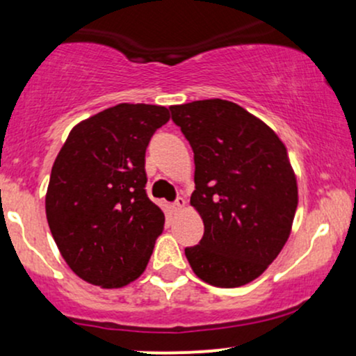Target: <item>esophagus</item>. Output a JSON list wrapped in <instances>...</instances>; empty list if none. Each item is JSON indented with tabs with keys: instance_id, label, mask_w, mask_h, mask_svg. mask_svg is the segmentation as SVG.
<instances>
[{
	"instance_id": "1",
	"label": "esophagus",
	"mask_w": 356,
	"mask_h": 356,
	"mask_svg": "<svg viewBox=\"0 0 356 356\" xmlns=\"http://www.w3.org/2000/svg\"><path fill=\"white\" fill-rule=\"evenodd\" d=\"M184 207H186V199L177 197V201L174 202V209H175V211H182Z\"/></svg>"
}]
</instances>
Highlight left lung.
<instances>
[{
  "mask_svg": "<svg viewBox=\"0 0 356 356\" xmlns=\"http://www.w3.org/2000/svg\"><path fill=\"white\" fill-rule=\"evenodd\" d=\"M172 120L194 152L191 206L204 236L186 248L204 283L238 288L276 259L298 207L296 174L275 130L229 100L172 105Z\"/></svg>",
  "mask_w": 356,
  "mask_h": 356,
  "instance_id": "left-lung-1",
  "label": "left lung"
}]
</instances>
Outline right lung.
<instances>
[{"instance_id": "add662e5", "label": "right lung", "mask_w": 356, "mask_h": 356, "mask_svg": "<svg viewBox=\"0 0 356 356\" xmlns=\"http://www.w3.org/2000/svg\"><path fill=\"white\" fill-rule=\"evenodd\" d=\"M169 108L118 104L76 124L51 167L48 226L76 276L122 288L145 271L164 212L147 197L145 150Z\"/></svg>"}]
</instances>
